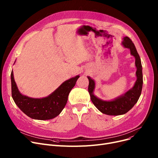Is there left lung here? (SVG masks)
<instances>
[{"label":"left lung","mask_w":158,"mask_h":158,"mask_svg":"<svg viewBox=\"0 0 158 158\" xmlns=\"http://www.w3.org/2000/svg\"><path fill=\"white\" fill-rule=\"evenodd\" d=\"M122 45L124 47L130 49L131 54L135 57V64L137 68L136 75L137 80L134 87L129 90L125 94L116 98L112 101H104L95 97L94 94L95 82L89 77L88 92L90 95L91 100L97 108L104 114L108 115H120L128 112L135 104L138 102L142 93L143 85L142 66L139 56L132 40L127 36L123 38Z\"/></svg>","instance_id":"1"}]
</instances>
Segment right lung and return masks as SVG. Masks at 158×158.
<instances>
[{"label": "right lung", "mask_w": 158, "mask_h": 158, "mask_svg": "<svg viewBox=\"0 0 158 158\" xmlns=\"http://www.w3.org/2000/svg\"><path fill=\"white\" fill-rule=\"evenodd\" d=\"M79 76L64 81L54 92L47 97L32 98L22 95L18 89L11 73V94L15 104L29 117L41 120L52 119L59 115L68 101L71 89L76 85Z\"/></svg>", "instance_id": "1"}]
</instances>
